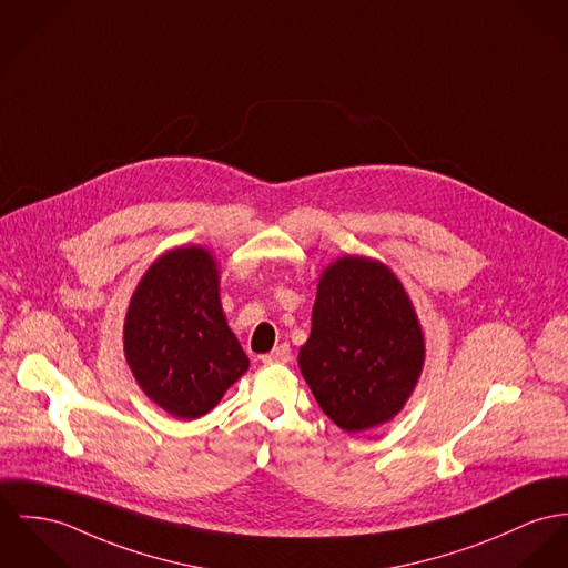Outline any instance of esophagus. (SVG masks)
Here are the masks:
<instances>
[{"label": "esophagus", "instance_id": "1", "mask_svg": "<svg viewBox=\"0 0 568 568\" xmlns=\"http://www.w3.org/2000/svg\"><path fill=\"white\" fill-rule=\"evenodd\" d=\"M290 358H292V349H290L287 344H281V346L272 349L270 354H263L262 356L263 363H267V365H272V363H287Z\"/></svg>", "mask_w": 568, "mask_h": 568}]
</instances>
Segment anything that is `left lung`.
<instances>
[{
	"mask_svg": "<svg viewBox=\"0 0 568 568\" xmlns=\"http://www.w3.org/2000/svg\"><path fill=\"white\" fill-rule=\"evenodd\" d=\"M424 356L417 313L385 263L348 255L322 272L298 367L342 430L393 419L419 381Z\"/></svg>",
	"mask_w": 568,
	"mask_h": 568,
	"instance_id": "obj_1",
	"label": "left lung"
}]
</instances>
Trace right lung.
Wrapping results in <instances>:
<instances>
[{
	"label": "right lung",
	"instance_id": "1",
	"mask_svg": "<svg viewBox=\"0 0 568 568\" xmlns=\"http://www.w3.org/2000/svg\"><path fill=\"white\" fill-rule=\"evenodd\" d=\"M123 344L140 389L179 419L210 413L248 369L222 313L219 265L203 246L151 263L131 296Z\"/></svg>",
	"mask_w": 568,
	"mask_h": 568
}]
</instances>
